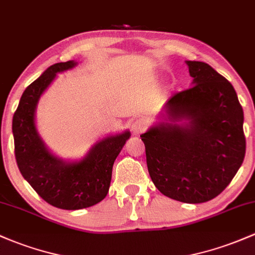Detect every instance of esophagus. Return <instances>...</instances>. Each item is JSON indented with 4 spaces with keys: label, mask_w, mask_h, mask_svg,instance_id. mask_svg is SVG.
<instances>
[{
    "label": "esophagus",
    "mask_w": 255,
    "mask_h": 255,
    "mask_svg": "<svg viewBox=\"0 0 255 255\" xmlns=\"http://www.w3.org/2000/svg\"><path fill=\"white\" fill-rule=\"evenodd\" d=\"M146 128V122L143 119H136L131 125V130L133 133H139Z\"/></svg>",
    "instance_id": "34e87169"
}]
</instances>
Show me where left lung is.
I'll use <instances>...</instances> for the list:
<instances>
[{
	"label": "left lung",
	"instance_id": "obj_1",
	"mask_svg": "<svg viewBox=\"0 0 255 255\" xmlns=\"http://www.w3.org/2000/svg\"><path fill=\"white\" fill-rule=\"evenodd\" d=\"M186 64L192 86L172 96L164 119L141 139L155 187L169 198L196 204L215 198L231 182L245 159L246 137L231 83L207 63Z\"/></svg>",
	"mask_w": 255,
	"mask_h": 255
}]
</instances>
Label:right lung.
I'll return each mask as SVG.
<instances>
[{"label":"right lung","mask_w":255,"mask_h":255,"mask_svg":"<svg viewBox=\"0 0 255 255\" xmlns=\"http://www.w3.org/2000/svg\"><path fill=\"white\" fill-rule=\"evenodd\" d=\"M75 65L74 61L56 63L30 84L21 95L12 124L15 159L23 177L48 204L65 210L92 207L106 198L114 160L131 135L125 131L101 139L79 161H65L47 149L35 125L37 102L57 73Z\"/></svg>","instance_id":"right-lung-1"}]
</instances>
